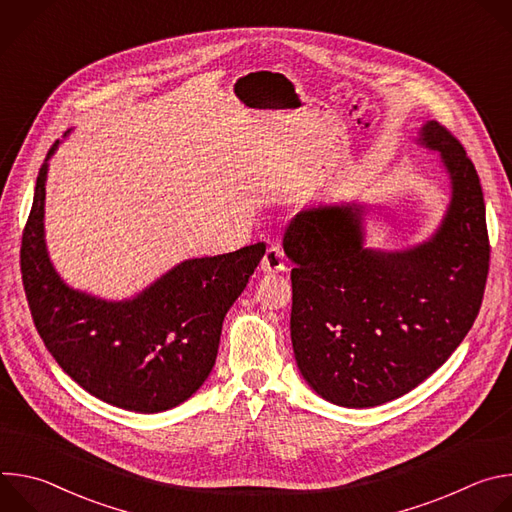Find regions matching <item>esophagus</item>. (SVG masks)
<instances>
[{
	"mask_svg": "<svg viewBox=\"0 0 512 512\" xmlns=\"http://www.w3.org/2000/svg\"><path fill=\"white\" fill-rule=\"evenodd\" d=\"M285 265H287V261H285V255H283V251L279 247H269L265 251L263 261H261V269L265 273H281V271L287 269Z\"/></svg>",
	"mask_w": 512,
	"mask_h": 512,
	"instance_id": "esophagus-1",
	"label": "esophagus"
}]
</instances>
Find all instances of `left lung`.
I'll return each mask as SVG.
<instances>
[{
    "mask_svg": "<svg viewBox=\"0 0 512 512\" xmlns=\"http://www.w3.org/2000/svg\"><path fill=\"white\" fill-rule=\"evenodd\" d=\"M417 143L437 152L450 180V204L427 241L367 247V206L356 202L306 208L285 229L298 369L340 407H375L415 389L460 346L482 304L490 247L476 168L437 121L423 123Z\"/></svg>",
    "mask_w": 512,
    "mask_h": 512,
    "instance_id": "left-lung-1",
    "label": "left lung"
}]
</instances>
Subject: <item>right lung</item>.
Returning a JSON list of instances; mask_svg holds the SVG:
<instances>
[{"instance_id": "obj_1", "label": "right lung", "mask_w": 512, "mask_h": 512, "mask_svg": "<svg viewBox=\"0 0 512 512\" xmlns=\"http://www.w3.org/2000/svg\"><path fill=\"white\" fill-rule=\"evenodd\" d=\"M58 145L40 168L20 251L36 330L60 369L93 397L137 413L172 409L208 379L223 320L263 259L265 243L186 259L129 300L70 287L44 239L48 160Z\"/></svg>"}]
</instances>
